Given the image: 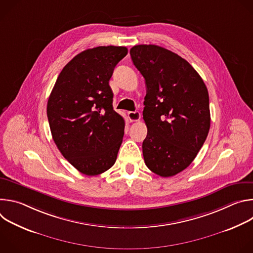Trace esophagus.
Returning a JSON list of instances; mask_svg holds the SVG:
<instances>
[{
  "label": "esophagus",
  "instance_id": "1",
  "mask_svg": "<svg viewBox=\"0 0 253 253\" xmlns=\"http://www.w3.org/2000/svg\"><path fill=\"white\" fill-rule=\"evenodd\" d=\"M128 118L130 120V122H136L139 121L141 118V114L139 112H129L128 113Z\"/></svg>",
  "mask_w": 253,
  "mask_h": 253
}]
</instances>
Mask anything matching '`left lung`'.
<instances>
[{
	"label": "left lung",
	"instance_id": "1",
	"mask_svg": "<svg viewBox=\"0 0 253 253\" xmlns=\"http://www.w3.org/2000/svg\"><path fill=\"white\" fill-rule=\"evenodd\" d=\"M134 66L145 79L142 144L146 166L170 177L187 168L201 149L210 128L207 88L195 69L177 54L156 45L130 50Z\"/></svg>",
	"mask_w": 253,
	"mask_h": 253
}]
</instances>
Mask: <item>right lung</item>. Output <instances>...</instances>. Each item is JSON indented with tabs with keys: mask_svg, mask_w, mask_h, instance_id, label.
<instances>
[{
	"mask_svg": "<svg viewBox=\"0 0 253 253\" xmlns=\"http://www.w3.org/2000/svg\"><path fill=\"white\" fill-rule=\"evenodd\" d=\"M126 47L100 46L72 59L50 94L47 116L62 155L81 173L94 176L111 168L123 140L125 121L113 109L109 86Z\"/></svg>",
	"mask_w": 253,
	"mask_h": 253,
	"instance_id": "1",
	"label": "right lung"
}]
</instances>
